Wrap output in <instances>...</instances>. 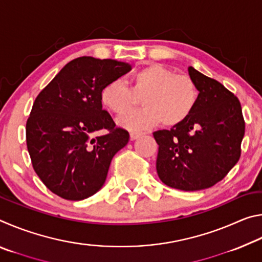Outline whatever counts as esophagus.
<instances>
[{
  "instance_id": "obj_1",
  "label": "esophagus",
  "mask_w": 262,
  "mask_h": 262,
  "mask_svg": "<svg viewBox=\"0 0 262 262\" xmlns=\"http://www.w3.org/2000/svg\"><path fill=\"white\" fill-rule=\"evenodd\" d=\"M141 135H142V134H141V133L132 132V133H130V140H136V139H139V137H140Z\"/></svg>"
}]
</instances>
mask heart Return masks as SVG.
Returning <instances> with one entry per match:
<instances>
[{
    "mask_svg": "<svg viewBox=\"0 0 262 262\" xmlns=\"http://www.w3.org/2000/svg\"><path fill=\"white\" fill-rule=\"evenodd\" d=\"M198 89L187 75H176L158 63H150L133 74L130 88L113 79L101 89L100 100L118 117L132 112L140 98L144 108L119 120L129 130H145L163 123L174 127L192 114L198 103Z\"/></svg>",
    "mask_w": 262,
    "mask_h": 262,
    "instance_id": "b5f03b06",
    "label": "heart"
}]
</instances>
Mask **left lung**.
<instances>
[{"instance_id":"1","label":"left lung","mask_w":262,"mask_h":262,"mask_svg":"<svg viewBox=\"0 0 262 262\" xmlns=\"http://www.w3.org/2000/svg\"><path fill=\"white\" fill-rule=\"evenodd\" d=\"M188 74L198 103L187 120L154 133L159 145L156 168L168 187L200 190L221 181L239 161L245 121L232 92L193 67Z\"/></svg>"}]
</instances>
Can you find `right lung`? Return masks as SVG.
<instances>
[{"label": "right lung", "mask_w": 262, "mask_h": 262, "mask_svg": "<svg viewBox=\"0 0 262 262\" xmlns=\"http://www.w3.org/2000/svg\"><path fill=\"white\" fill-rule=\"evenodd\" d=\"M130 69L126 62L77 57L35 98L26 144L35 173L62 199L79 201L98 192L113 156L129 141L103 110L100 92ZM103 129L105 136H93Z\"/></svg>", "instance_id": "right-lung-1"}]
</instances>
